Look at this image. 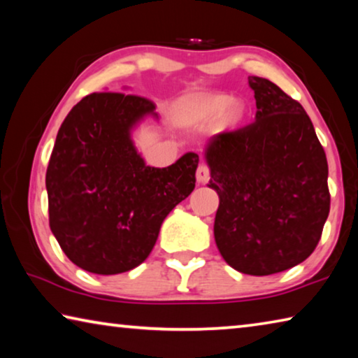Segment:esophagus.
Masks as SVG:
<instances>
[{
  "instance_id": "34e87169",
  "label": "esophagus",
  "mask_w": 358,
  "mask_h": 358,
  "mask_svg": "<svg viewBox=\"0 0 358 358\" xmlns=\"http://www.w3.org/2000/svg\"><path fill=\"white\" fill-rule=\"evenodd\" d=\"M196 178L199 183H207L210 180V169L207 164H201L197 169V173H196Z\"/></svg>"
}]
</instances>
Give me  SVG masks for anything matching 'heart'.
I'll list each match as a JSON object with an SVG mask.
<instances>
[{"mask_svg": "<svg viewBox=\"0 0 358 358\" xmlns=\"http://www.w3.org/2000/svg\"><path fill=\"white\" fill-rule=\"evenodd\" d=\"M181 118L187 123H199V121H210L220 118L222 115L227 124H237L243 118V106L227 94L217 93H201L194 94L181 101L180 104Z\"/></svg>", "mask_w": 358, "mask_h": 358, "instance_id": "1", "label": "heart"}]
</instances>
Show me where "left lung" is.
<instances>
[{"instance_id":"8db88e82","label":"left lung","mask_w":358,"mask_h":358,"mask_svg":"<svg viewBox=\"0 0 358 358\" xmlns=\"http://www.w3.org/2000/svg\"><path fill=\"white\" fill-rule=\"evenodd\" d=\"M248 82L256 121L211 137L205 159L220 196L217 250L240 273L265 276L316 250L330 211L329 164L300 102L266 78Z\"/></svg>"}]
</instances>
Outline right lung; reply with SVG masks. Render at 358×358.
I'll use <instances>...</instances> for the list:
<instances>
[{
	"instance_id": "obj_1",
	"label": "right lung",
	"mask_w": 358,
	"mask_h": 358,
	"mask_svg": "<svg viewBox=\"0 0 358 358\" xmlns=\"http://www.w3.org/2000/svg\"><path fill=\"white\" fill-rule=\"evenodd\" d=\"M155 102L136 94L93 93L72 107L45 173L48 222L72 264L96 275L141 265L166 216L196 187L199 156L145 164L131 129Z\"/></svg>"
}]
</instances>
